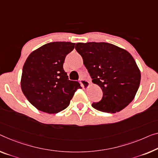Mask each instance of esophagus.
<instances>
[{
    "label": "esophagus",
    "mask_w": 158,
    "mask_h": 158,
    "mask_svg": "<svg viewBox=\"0 0 158 158\" xmlns=\"http://www.w3.org/2000/svg\"><path fill=\"white\" fill-rule=\"evenodd\" d=\"M80 83L81 84V86L83 87V88H87V87L89 86V82L85 79L80 80Z\"/></svg>",
    "instance_id": "esophagus-1"
}]
</instances>
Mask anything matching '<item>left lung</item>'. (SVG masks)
I'll return each mask as SVG.
<instances>
[{
    "mask_svg": "<svg viewBox=\"0 0 158 158\" xmlns=\"http://www.w3.org/2000/svg\"><path fill=\"white\" fill-rule=\"evenodd\" d=\"M76 49L93 79L101 87L103 97L92 106L106 113L118 112L135 98L140 71L127 51L106 42L77 43Z\"/></svg>",
    "mask_w": 158,
    "mask_h": 158,
    "instance_id": "left-lung-1",
    "label": "left lung"
}]
</instances>
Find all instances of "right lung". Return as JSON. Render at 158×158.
<instances>
[{
  "label": "right lung",
  "instance_id": "right-lung-1",
  "mask_svg": "<svg viewBox=\"0 0 158 158\" xmlns=\"http://www.w3.org/2000/svg\"><path fill=\"white\" fill-rule=\"evenodd\" d=\"M75 43L46 44L29 55L23 65L21 89L38 110L56 114L65 110L77 89V81H70L63 68L65 58Z\"/></svg>",
  "mask_w": 158,
  "mask_h": 158
}]
</instances>
